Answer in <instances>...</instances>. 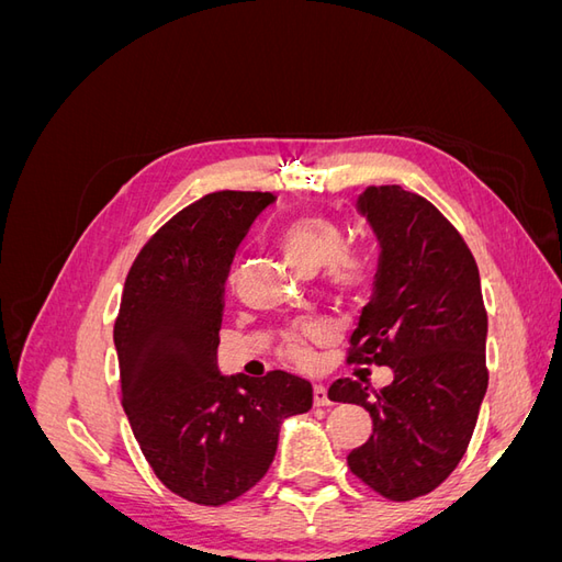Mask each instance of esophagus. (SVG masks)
Segmentation results:
<instances>
[{
    "label": "esophagus",
    "instance_id": "34e87169",
    "mask_svg": "<svg viewBox=\"0 0 562 562\" xmlns=\"http://www.w3.org/2000/svg\"><path fill=\"white\" fill-rule=\"evenodd\" d=\"M328 396V386L326 384H314V405H330Z\"/></svg>",
    "mask_w": 562,
    "mask_h": 562
}]
</instances>
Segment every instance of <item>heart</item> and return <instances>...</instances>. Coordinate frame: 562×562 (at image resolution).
<instances>
[{"label":"heart","mask_w":562,"mask_h":562,"mask_svg":"<svg viewBox=\"0 0 562 562\" xmlns=\"http://www.w3.org/2000/svg\"><path fill=\"white\" fill-rule=\"evenodd\" d=\"M279 248L285 262L300 274H314L326 267L328 291L351 297L359 295L378 279V258L366 246L345 244V232L335 220L310 213L293 217L279 232ZM321 339V328L302 326L288 333L281 342V356L300 368H307L314 359L312 345Z\"/></svg>","instance_id":"obj_1"}]
</instances>
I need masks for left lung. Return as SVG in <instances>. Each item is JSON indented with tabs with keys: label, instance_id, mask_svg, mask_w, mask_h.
I'll use <instances>...</instances> for the list:
<instances>
[{
	"label": "left lung",
	"instance_id": "obj_1",
	"mask_svg": "<svg viewBox=\"0 0 562 562\" xmlns=\"http://www.w3.org/2000/svg\"><path fill=\"white\" fill-rule=\"evenodd\" d=\"M359 209L382 258L375 295L349 337V366H389L394 382L370 394L356 380L330 401L363 405L372 434L347 464L378 495H429L464 457L487 389V312L479 265L431 201L398 184L368 187Z\"/></svg>",
	"mask_w": 562,
	"mask_h": 562
}]
</instances>
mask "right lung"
Returning a JSON list of instances; mask_svg holds the SVG:
<instances>
[{
    "mask_svg": "<svg viewBox=\"0 0 562 562\" xmlns=\"http://www.w3.org/2000/svg\"><path fill=\"white\" fill-rule=\"evenodd\" d=\"M271 192L201 196L135 255L114 321L122 405L157 479L178 497L220 506L267 473L285 417L312 407L291 372H217L223 293L234 252Z\"/></svg>",
    "mask_w": 562,
    "mask_h": 562,
    "instance_id": "right-lung-1",
    "label": "right lung"
}]
</instances>
